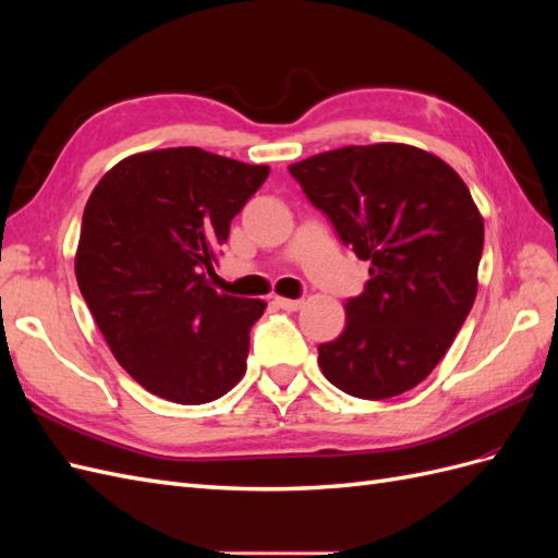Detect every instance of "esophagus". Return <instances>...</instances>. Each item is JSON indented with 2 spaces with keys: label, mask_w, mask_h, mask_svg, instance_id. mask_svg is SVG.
<instances>
[{
  "label": "esophagus",
  "mask_w": 558,
  "mask_h": 558,
  "mask_svg": "<svg viewBox=\"0 0 558 558\" xmlns=\"http://www.w3.org/2000/svg\"><path fill=\"white\" fill-rule=\"evenodd\" d=\"M275 302H277V307H281V310H286V312H298L302 305H305V302L302 300H291V298H275Z\"/></svg>",
  "instance_id": "obj_1"
}]
</instances>
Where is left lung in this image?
<instances>
[{"instance_id":"1","label":"left lung","mask_w":558,"mask_h":558,"mask_svg":"<svg viewBox=\"0 0 558 558\" xmlns=\"http://www.w3.org/2000/svg\"><path fill=\"white\" fill-rule=\"evenodd\" d=\"M314 207L369 281L344 302L347 326L318 347L344 393L384 400L410 391L442 361L477 295L484 221L465 181L410 144L344 146L293 162Z\"/></svg>"}]
</instances>
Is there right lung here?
<instances>
[{"label":"right lung","instance_id":"1","mask_svg":"<svg viewBox=\"0 0 558 558\" xmlns=\"http://www.w3.org/2000/svg\"><path fill=\"white\" fill-rule=\"evenodd\" d=\"M269 174L197 146L144 150L99 179L83 209L76 281L125 373L179 404L226 396L246 373L263 300L209 283L230 221Z\"/></svg>","mask_w":558,"mask_h":558}]
</instances>
